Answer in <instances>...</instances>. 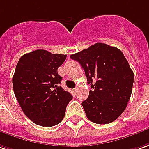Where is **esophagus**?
Listing matches in <instances>:
<instances>
[{
	"instance_id": "obj_1",
	"label": "esophagus",
	"mask_w": 149,
	"mask_h": 149,
	"mask_svg": "<svg viewBox=\"0 0 149 149\" xmlns=\"http://www.w3.org/2000/svg\"><path fill=\"white\" fill-rule=\"evenodd\" d=\"M77 88H75V89H72V92L76 93V92H77Z\"/></svg>"
}]
</instances>
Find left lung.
<instances>
[{
  "label": "left lung",
  "instance_id": "8db88e82",
  "mask_svg": "<svg viewBox=\"0 0 149 149\" xmlns=\"http://www.w3.org/2000/svg\"><path fill=\"white\" fill-rule=\"evenodd\" d=\"M70 58L81 64L92 89L81 103L87 118L97 124L116 120L127 107L134 81V73L123 52L97 42Z\"/></svg>",
  "mask_w": 149,
  "mask_h": 149
}]
</instances>
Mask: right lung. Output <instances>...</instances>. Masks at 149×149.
<instances>
[{"label": "right lung", "instance_id": "obj_1", "mask_svg": "<svg viewBox=\"0 0 149 149\" xmlns=\"http://www.w3.org/2000/svg\"><path fill=\"white\" fill-rule=\"evenodd\" d=\"M66 55L35 50L21 57L13 77L14 94L26 116L35 124L52 127L63 120L72 98L59 86L62 77L57 69Z\"/></svg>", "mask_w": 149, "mask_h": 149}]
</instances>
